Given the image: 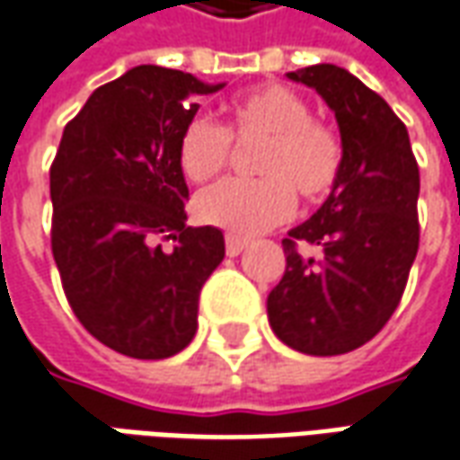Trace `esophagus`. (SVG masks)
Instances as JSON below:
<instances>
[{"label": "esophagus", "mask_w": 460, "mask_h": 460, "mask_svg": "<svg viewBox=\"0 0 460 460\" xmlns=\"http://www.w3.org/2000/svg\"><path fill=\"white\" fill-rule=\"evenodd\" d=\"M246 246H249V241L246 239H239V236H234V234H226V253H229V256H239Z\"/></svg>", "instance_id": "34e87169"}]
</instances>
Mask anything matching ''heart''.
<instances>
[{
    "label": "heart",
    "mask_w": 460,
    "mask_h": 460,
    "mask_svg": "<svg viewBox=\"0 0 460 460\" xmlns=\"http://www.w3.org/2000/svg\"><path fill=\"white\" fill-rule=\"evenodd\" d=\"M304 96L263 84L229 104V127L194 117L179 137V166L186 179L207 181L229 164L231 137H266L256 159L261 179H224L197 197V217L239 236H253L291 217L296 197L319 204L341 176L343 149L336 131L311 117Z\"/></svg>",
    "instance_id": "b5f03b06"
}]
</instances>
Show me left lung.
<instances>
[{
  "label": "left lung",
  "mask_w": 460,
  "mask_h": 460,
  "mask_svg": "<svg viewBox=\"0 0 460 460\" xmlns=\"http://www.w3.org/2000/svg\"><path fill=\"white\" fill-rule=\"evenodd\" d=\"M286 76L329 104L343 164L319 211L281 241L286 271L266 311L286 346L339 356L371 341L403 296L419 252V164L403 121L351 72L314 64Z\"/></svg>",
  "instance_id": "8db88e82"
}]
</instances>
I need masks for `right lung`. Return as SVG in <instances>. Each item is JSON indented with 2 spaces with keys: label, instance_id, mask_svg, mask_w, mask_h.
Segmentation results:
<instances>
[{
  "label": "right lung",
  "instance_id": "obj_1",
  "mask_svg": "<svg viewBox=\"0 0 460 460\" xmlns=\"http://www.w3.org/2000/svg\"><path fill=\"white\" fill-rule=\"evenodd\" d=\"M224 84L141 64L86 99L49 172L51 253L96 341L156 361L197 333L199 294L224 259L217 226H186L179 137ZM174 240L166 252L161 243Z\"/></svg>",
  "mask_w": 460,
  "mask_h": 460
}]
</instances>
